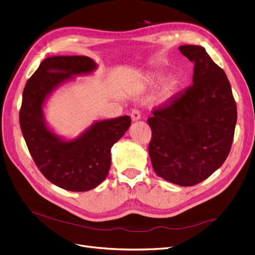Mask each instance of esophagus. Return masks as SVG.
Segmentation results:
<instances>
[{"instance_id":"1","label":"esophagus","mask_w":255,"mask_h":255,"mask_svg":"<svg viewBox=\"0 0 255 255\" xmlns=\"http://www.w3.org/2000/svg\"><path fill=\"white\" fill-rule=\"evenodd\" d=\"M131 120L132 122H137L140 120V112L136 109H133L132 112H131Z\"/></svg>"}]
</instances>
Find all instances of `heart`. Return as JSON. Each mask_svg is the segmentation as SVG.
<instances>
[{
    "instance_id": "1",
    "label": "heart",
    "mask_w": 255,
    "mask_h": 255,
    "mask_svg": "<svg viewBox=\"0 0 255 255\" xmlns=\"http://www.w3.org/2000/svg\"><path fill=\"white\" fill-rule=\"evenodd\" d=\"M163 81H164V78H163V77H158V78L154 79V80L151 82V84H152V85H154V86H155V85L161 84ZM171 94H172L171 87H170V86H167V87H165V88L163 89V91L161 92V94H159V101H161V102H165V101H167L169 98L171 97Z\"/></svg>"
}]
</instances>
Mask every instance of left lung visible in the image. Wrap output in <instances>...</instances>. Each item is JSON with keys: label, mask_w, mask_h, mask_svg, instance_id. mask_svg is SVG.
<instances>
[{"label": "left lung", "mask_w": 255, "mask_h": 255, "mask_svg": "<svg viewBox=\"0 0 255 255\" xmlns=\"http://www.w3.org/2000/svg\"><path fill=\"white\" fill-rule=\"evenodd\" d=\"M178 49L194 62L193 84L152 111L149 155L159 177L188 187L206 180L226 161L238 111L227 75L204 47Z\"/></svg>", "instance_id": "1"}]
</instances>
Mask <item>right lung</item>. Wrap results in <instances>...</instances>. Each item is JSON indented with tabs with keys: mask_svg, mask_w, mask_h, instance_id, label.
Instances as JSON below:
<instances>
[{
	"mask_svg": "<svg viewBox=\"0 0 255 255\" xmlns=\"http://www.w3.org/2000/svg\"><path fill=\"white\" fill-rule=\"evenodd\" d=\"M98 65L83 55H54L42 61L23 91L20 125L33 161L43 175L62 189L83 192L108 175L111 147L131 125L129 116L94 121L73 138L58 134L45 118L51 94L75 77L92 74Z\"/></svg>",
	"mask_w": 255,
	"mask_h": 255,
	"instance_id": "obj_1",
	"label": "right lung"
}]
</instances>
